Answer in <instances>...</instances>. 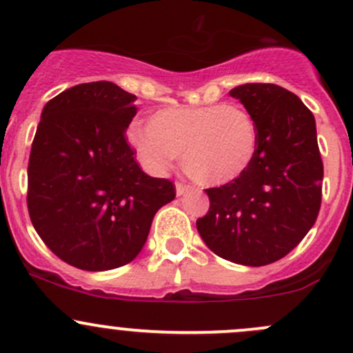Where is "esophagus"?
Here are the masks:
<instances>
[{
    "label": "esophagus",
    "instance_id": "esophagus-1",
    "mask_svg": "<svg viewBox=\"0 0 353 353\" xmlns=\"http://www.w3.org/2000/svg\"><path fill=\"white\" fill-rule=\"evenodd\" d=\"M193 190H196V188L191 186V184H184V183H177L176 184L177 196H183L184 193H188V191H193Z\"/></svg>",
    "mask_w": 353,
    "mask_h": 353
}]
</instances>
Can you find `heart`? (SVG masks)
I'll return each instance as SVG.
<instances>
[{"mask_svg":"<svg viewBox=\"0 0 353 353\" xmlns=\"http://www.w3.org/2000/svg\"><path fill=\"white\" fill-rule=\"evenodd\" d=\"M128 140L141 162L162 170L183 154L184 170L206 184L243 176L258 152V124L241 104L169 105L134 124Z\"/></svg>","mask_w":353,"mask_h":353,"instance_id":"obj_1","label":"heart"}]
</instances>
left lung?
Listing matches in <instances>:
<instances>
[{
	"label": "left lung",
	"instance_id": "8db88e82",
	"mask_svg": "<svg viewBox=\"0 0 353 353\" xmlns=\"http://www.w3.org/2000/svg\"><path fill=\"white\" fill-rule=\"evenodd\" d=\"M229 94L254 117L258 152L243 176L205 190L210 208L196 227L220 258L265 266L287 256L318 219L323 160L316 121L297 95L275 83H244Z\"/></svg>",
	"mask_w": 353,
	"mask_h": 353
}]
</instances>
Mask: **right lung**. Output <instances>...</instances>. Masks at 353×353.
Here are the masks:
<instances>
[{
  "instance_id": "1",
  "label": "right lung",
  "mask_w": 353,
  "mask_h": 353,
  "mask_svg": "<svg viewBox=\"0 0 353 353\" xmlns=\"http://www.w3.org/2000/svg\"><path fill=\"white\" fill-rule=\"evenodd\" d=\"M137 95L112 81L80 83L42 110L28 159L32 225L59 259L87 272L138 256L159 208L176 198L169 179L140 169L126 128Z\"/></svg>"
}]
</instances>
